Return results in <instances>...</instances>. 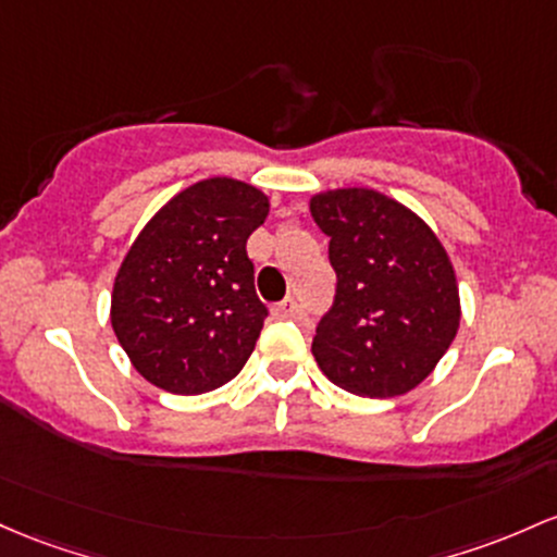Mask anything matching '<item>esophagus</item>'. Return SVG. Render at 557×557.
Returning <instances> with one entry per match:
<instances>
[{
  "mask_svg": "<svg viewBox=\"0 0 557 557\" xmlns=\"http://www.w3.org/2000/svg\"><path fill=\"white\" fill-rule=\"evenodd\" d=\"M274 314L277 317H298L301 314V304L296 301V298H285V301H280L277 307H274Z\"/></svg>",
  "mask_w": 557,
  "mask_h": 557,
  "instance_id": "1",
  "label": "esophagus"
}]
</instances>
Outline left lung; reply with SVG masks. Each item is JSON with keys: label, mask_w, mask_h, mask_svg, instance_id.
<instances>
[{"label": "left lung", "mask_w": 557, "mask_h": 557, "mask_svg": "<svg viewBox=\"0 0 557 557\" xmlns=\"http://www.w3.org/2000/svg\"><path fill=\"white\" fill-rule=\"evenodd\" d=\"M338 274L311 354L327 381L357 396H401L436 370L460 330V288L447 248L423 219L372 187L311 195Z\"/></svg>", "instance_id": "left-lung-1"}]
</instances>
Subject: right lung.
Instances as JSON below:
<instances>
[{
    "label": "right lung",
    "instance_id": "1",
    "mask_svg": "<svg viewBox=\"0 0 557 557\" xmlns=\"http://www.w3.org/2000/svg\"><path fill=\"white\" fill-rule=\"evenodd\" d=\"M269 195L209 176L152 213L126 250L110 293V325L132 368L169 394L230 383L264 327L246 243Z\"/></svg>",
    "mask_w": 557,
    "mask_h": 557
}]
</instances>
